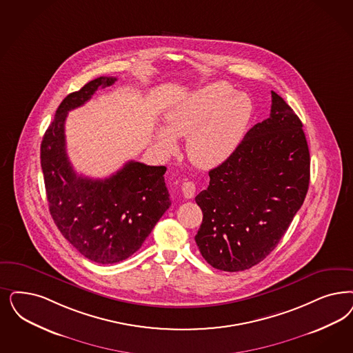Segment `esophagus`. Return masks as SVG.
<instances>
[{"label":"esophagus","mask_w":353,"mask_h":353,"mask_svg":"<svg viewBox=\"0 0 353 353\" xmlns=\"http://www.w3.org/2000/svg\"><path fill=\"white\" fill-rule=\"evenodd\" d=\"M183 194L185 198H193L195 194V185L192 181L183 183Z\"/></svg>","instance_id":"1"}]
</instances>
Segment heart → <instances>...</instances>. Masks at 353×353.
Masks as SVG:
<instances>
[{
	"instance_id": "heart-1",
	"label": "heart",
	"mask_w": 353,
	"mask_h": 353,
	"mask_svg": "<svg viewBox=\"0 0 353 353\" xmlns=\"http://www.w3.org/2000/svg\"><path fill=\"white\" fill-rule=\"evenodd\" d=\"M253 114V103L225 82L202 87L167 114V129H159L164 151L173 152L176 137L186 138V154L201 168H212L239 146Z\"/></svg>"
}]
</instances>
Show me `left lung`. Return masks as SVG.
Returning a JSON list of instances; mask_svg holds the SVG:
<instances>
[{"label":"left lung","instance_id":"1","mask_svg":"<svg viewBox=\"0 0 353 353\" xmlns=\"http://www.w3.org/2000/svg\"><path fill=\"white\" fill-rule=\"evenodd\" d=\"M270 117L245 134L231 157L210 170L195 196L203 212L195 243L221 271H243L276 248L304 203L310 155L303 122L271 91Z\"/></svg>","mask_w":353,"mask_h":353}]
</instances>
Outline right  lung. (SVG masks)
Returning a JSON list of instances; mask_svg holds the SVG:
<instances>
[{"label":"right lung","mask_w":353,"mask_h":353,"mask_svg":"<svg viewBox=\"0 0 353 353\" xmlns=\"http://www.w3.org/2000/svg\"><path fill=\"white\" fill-rule=\"evenodd\" d=\"M116 81L114 77H99L65 97L40 147L52 218L82 256L101 265L134 254L170 206L164 165L132 160L110 177L94 180L77 174L69 161L65 142L68 112L83 105L97 88Z\"/></svg>","instance_id":"right-lung-1"}]
</instances>
